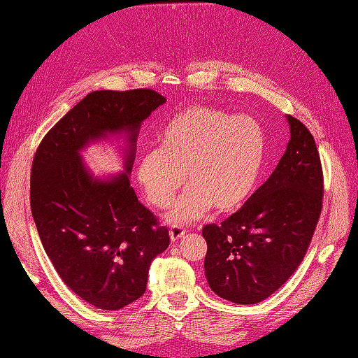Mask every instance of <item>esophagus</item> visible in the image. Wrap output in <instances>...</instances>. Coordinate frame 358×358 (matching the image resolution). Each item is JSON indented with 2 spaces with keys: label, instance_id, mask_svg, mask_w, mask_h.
I'll return each mask as SVG.
<instances>
[{
  "label": "esophagus",
  "instance_id": "esophagus-1",
  "mask_svg": "<svg viewBox=\"0 0 358 358\" xmlns=\"http://www.w3.org/2000/svg\"><path fill=\"white\" fill-rule=\"evenodd\" d=\"M186 233H187V229H186L185 227H178V225H173V227H171V229H169L171 239H172L173 242H177L178 239H181V237H183Z\"/></svg>",
  "mask_w": 358,
  "mask_h": 358
}]
</instances>
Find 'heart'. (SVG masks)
I'll return each instance as SVG.
<instances>
[{"mask_svg":"<svg viewBox=\"0 0 358 358\" xmlns=\"http://www.w3.org/2000/svg\"><path fill=\"white\" fill-rule=\"evenodd\" d=\"M159 143L139 158L136 178L159 209L171 205L187 178L191 186L166 215L172 225L197 220L213 206L234 211L253 192L265 152L253 117L192 105L167 124Z\"/></svg>","mask_w":358,"mask_h":358,"instance_id":"1","label":"heart"}]
</instances>
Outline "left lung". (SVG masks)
Returning <instances> with one entry per match:
<instances>
[{
	"label": "left lung",
	"mask_w": 358,
	"mask_h": 358,
	"mask_svg": "<svg viewBox=\"0 0 358 358\" xmlns=\"http://www.w3.org/2000/svg\"><path fill=\"white\" fill-rule=\"evenodd\" d=\"M290 141L270 178L222 225H206L205 275L215 295L256 304L303 262L323 208L324 180L312 133L287 116Z\"/></svg>",
	"instance_id": "1"
}]
</instances>
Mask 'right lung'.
<instances>
[{
  "label": "right lung",
  "mask_w": 358,
  "mask_h": 358,
  "mask_svg": "<svg viewBox=\"0 0 358 358\" xmlns=\"http://www.w3.org/2000/svg\"><path fill=\"white\" fill-rule=\"evenodd\" d=\"M166 102L153 90L93 91L41 139L31 169V211L54 268L77 296L117 310L144 295L153 259L169 247L130 186L135 141L144 119ZM125 131L126 172L94 180L78 152L93 138Z\"/></svg>",
  "instance_id": "1"
}]
</instances>
